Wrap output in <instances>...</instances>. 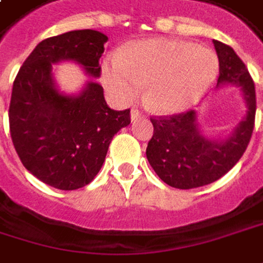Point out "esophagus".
Wrapping results in <instances>:
<instances>
[{
  "mask_svg": "<svg viewBox=\"0 0 263 263\" xmlns=\"http://www.w3.org/2000/svg\"><path fill=\"white\" fill-rule=\"evenodd\" d=\"M143 114L139 111V109H132V121H136L139 118H142Z\"/></svg>",
  "mask_w": 263,
  "mask_h": 263,
  "instance_id": "esophagus-1",
  "label": "esophagus"
}]
</instances>
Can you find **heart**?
<instances>
[{
  "label": "heart",
  "instance_id": "heart-1",
  "mask_svg": "<svg viewBox=\"0 0 263 263\" xmlns=\"http://www.w3.org/2000/svg\"><path fill=\"white\" fill-rule=\"evenodd\" d=\"M216 54L190 41L152 38L120 48L102 65V80L115 100L130 103L149 83L146 100L161 112L195 105L217 75Z\"/></svg>",
  "mask_w": 263,
  "mask_h": 263
}]
</instances>
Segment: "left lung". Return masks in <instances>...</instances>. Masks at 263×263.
I'll use <instances>...</instances> for the list:
<instances>
[{"mask_svg":"<svg viewBox=\"0 0 263 263\" xmlns=\"http://www.w3.org/2000/svg\"><path fill=\"white\" fill-rule=\"evenodd\" d=\"M213 44L219 59L216 87H241L247 114L222 140H212L200 133L194 109L170 117H151L154 135L148 142L146 158L163 182L179 190L204 186L228 173L243 157L255 127L256 91L250 73L230 46L220 41Z\"/></svg>","mask_w":263,"mask_h":263,"instance_id":"1","label":"left lung"}]
</instances>
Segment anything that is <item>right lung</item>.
<instances>
[{
	"label": "right lung",
	"instance_id": "1",
	"mask_svg": "<svg viewBox=\"0 0 263 263\" xmlns=\"http://www.w3.org/2000/svg\"><path fill=\"white\" fill-rule=\"evenodd\" d=\"M105 33L81 29L43 40L23 62L8 108L10 135L22 164L47 185L72 191L88 185L105 161L114 135L130 124V109L114 111L90 80L78 96L58 90L53 63L72 60L100 77Z\"/></svg>",
	"mask_w": 263,
	"mask_h": 263
}]
</instances>
